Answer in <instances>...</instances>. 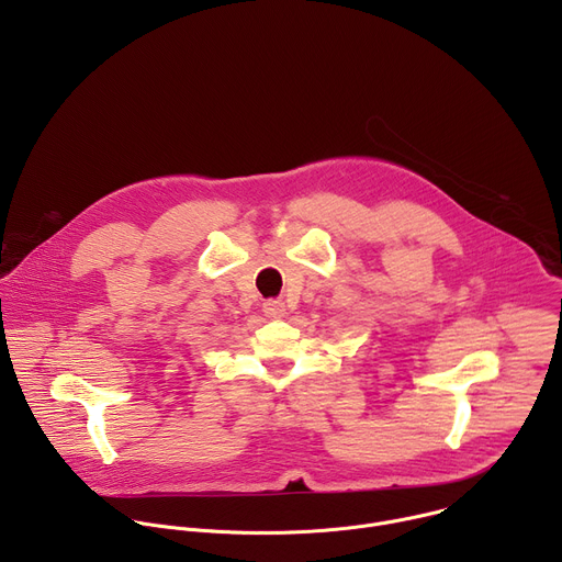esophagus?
Segmentation results:
<instances>
[{"label": "esophagus", "instance_id": "34e87169", "mask_svg": "<svg viewBox=\"0 0 562 562\" xmlns=\"http://www.w3.org/2000/svg\"><path fill=\"white\" fill-rule=\"evenodd\" d=\"M262 308H265V313H267L269 317H273V319H280V317H284V313H286L282 300H267V302L262 304Z\"/></svg>", "mask_w": 562, "mask_h": 562}]
</instances>
